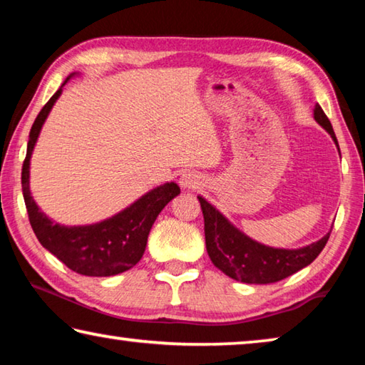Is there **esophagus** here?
Wrapping results in <instances>:
<instances>
[{"label": "esophagus", "instance_id": "34e87169", "mask_svg": "<svg viewBox=\"0 0 365 365\" xmlns=\"http://www.w3.org/2000/svg\"><path fill=\"white\" fill-rule=\"evenodd\" d=\"M178 183H180V187L183 190H195V188L201 187L202 180H201V177L196 174V172H185V174H182Z\"/></svg>", "mask_w": 365, "mask_h": 365}]
</instances>
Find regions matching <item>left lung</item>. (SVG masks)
<instances>
[{
  "label": "left lung",
  "instance_id": "1",
  "mask_svg": "<svg viewBox=\"0 0 365 365\" xmlns=\"http://www.w3.org/2000/svg\"><path fill=\"white\" fill-rule=\"evenodd\" d=\"M312 114L314 120L329 132L339 151L331 123L319 103L314 104ZM197 200L201 202V211L205 215L206 250L212 264L230 279L251 283V285L275 283L307 267L325 248L331 232L330 228V232L324 235L319 242L302 246V248H272V246L256 242L235 227L217 207L202 196H197Z\"/></svg>",
  "mask_w": 365,
  "mask_h": 365
}]
</instances>
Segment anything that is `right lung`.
<instances>
[{
	"label": "right lung",
	"mask_w": 365,
	"mask_h": 365,
	"mask_svg": "<svg viewBox=\"0 0 365 365\" xmlns=\"http://www.w3.org/2000/svg\"><path fill=\"white\" fill-rule=\"evenodd\" d=\"M77 76L78 73L73 72L64 80L30 128L27 156L22 165V193L30 225L43 248L80 275L113 277L138 264L154 220L175 196L180 195V187L174 182L159 185L113 217L88 225H61L41 211L30 193V159L43 123L63 93V86Z\"/></svg>",
	"instance_id": "obj_1"
}]
</instances>
